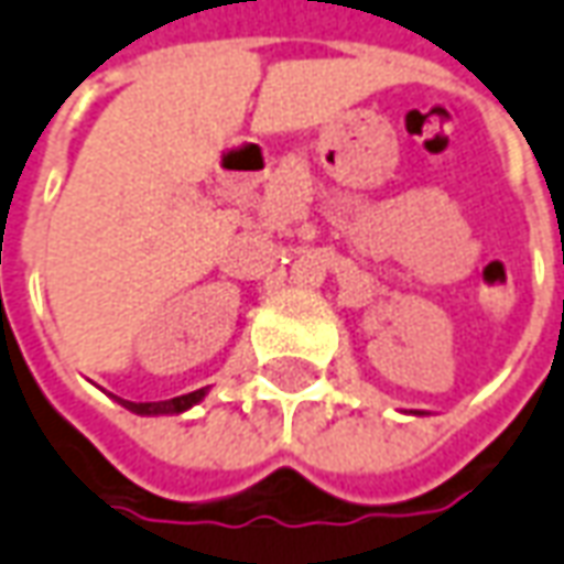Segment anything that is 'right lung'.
<instances>
[{"mask_svg": "<svg viewBox=\"0 0 564 564\" xmlns=\"http://www.w3.org/2000/svg\"><path fill=\"white\" fill-rule=\"evenodd\" d=\"M206 389H197V392H187L182 398H170V401H148V404H135V401H120L126 411L141 413V416H160V413H185L187 408L200 404Z\"/></svg>", "mask_w": 564, "mask_h": 564, "instance_id": "right-lung-1", "label": "right lung"}]
</instances>
